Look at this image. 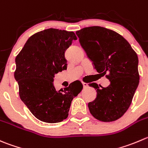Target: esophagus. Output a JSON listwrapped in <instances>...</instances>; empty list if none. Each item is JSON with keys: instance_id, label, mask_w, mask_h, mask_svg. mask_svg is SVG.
Here are the masks:
<instances>
[{"instance_id": "esophagus-1", "label": "esophagus", "mask_w": 148, "mask_h": 148, "mask_svg": "<svg viewBox=\"0 0 148 148\" xmlns=\"http://www.w3.org/2000/svg\"><path fill=\"white\" fill-rule=\"evenodd\" d=\"M82 84H83V87H84V88H86V87H88V84H87V83L82 82Z\"/></svg>"}]
</instances>
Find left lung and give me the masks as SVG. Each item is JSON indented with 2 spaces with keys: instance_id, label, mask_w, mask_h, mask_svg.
Masks as SVG:
<instances>
[{
  "instance_id": "8db88e82",
  "label": "left lung",
  "mask_w": 148,
  "mask_h": 148,
  "mask_svg": "<svg viewBox=\"0 0 148 148\" xmlns=\"http://www.w3.org/2000/svg\"><path fill=\"white\" fill-rule=\"evenodd\" d=\"M76 34L95 69L110 82L101 88L89 84L97 92L95 100L88 103L90 114L103 122L116 121L128 110L139 84L137 53L124 37L105 27H85Z\"/></svg>"
}]
</instances>
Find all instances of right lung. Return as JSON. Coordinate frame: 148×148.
Instances as JSON below:
<instances>
[{
  "label": "right lung",
  "instance_id": "add662e5",
  "mask_svg": "<svg viewBox=\"0 0 148 148\" xmlns=\"http://www.w3.org/2000/svg\"><path fill=\"white\" fill-rule=\"evenodd\" d=\"M77 39L73 32L42 30L32 35L16 57L14 77L19 97L40 121L58 123L66 119L71 101L82 90L80 81L58 91L53 83L54 74L66 70L64 53Z\"/></svg>",
  "mask_w": 148,
  "mask_h": 148
}]
</instances>
